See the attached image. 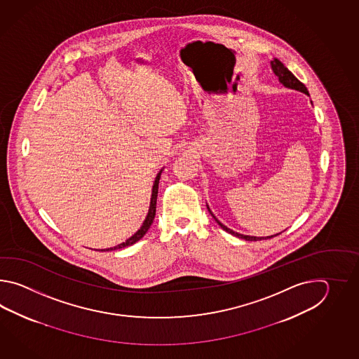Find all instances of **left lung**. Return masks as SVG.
I'll use <instances>...</instances> for the list:
<instances>
[{
	"mask_svg": "<svg viewBox=\"0 0 359 359\" xmlns=\"http://www.w3.org/2000/svg\"><path fill=\"white\" fill-rule=\"evenodd\" d=\"M271 68L273 70V73H275L276 76H278V82L283 84V87H286V88H290V90H295V91L303 92L305 93L306 96H309V92L306 90V87H305L304 84L302 83L300 81H299L297 76H294L292 73H291L289 69L286 68L285 65H283L281 61L278 60V59H273V60L271 61ZM312 102V101H311ZM208 208V210H209V213L212 214V217H213L215 222L221 226L222 229H224L226 232H229L231 235H233V236L238 237V238H243L245 241H260V240H267V238H271V237L277 236V235H280V233H276V235H272V236H250V235H243V233H238V232H235L233 229H229L227 226H224L223 223L218 221L217 218H215V215L212 213V210H210V208L209 205H206Z\"/></svg>",
	"mask_w": 359,
	"mask_h": 359,
	"instance_id": "left-lung-1",
	"label": "left lung"
}]
</instances>
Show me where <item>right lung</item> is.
Wrapping results in <instances>:
<instances>
[{"label":"right lung","mask_w":359,"mask_h":359,"mask_svg":"<svg viewBox=\"0 0 359 359\" xmlns=\"http://www.w3.org/2000/svg\"><path fill=\"white\" fill-rule=\"evenodd\" d=\"M161 168L159 170V173L155 177V181H154L153 191H151V198H150V206H149V212L146 215L145 221L142 223V226L140 227L137 232L135 235H132L130 238H127L122 244L116 245L113 248H107V249H101V252H111V250H118V249H123L126 246H130V245L136 244L138 240H141L142 237L145 236L146 232L150 229V226L153 224L154 218H155V212H156V198H158V189H159V180H161Z\"/></svg>","instance_id":"obj_1"}]
</instances>
